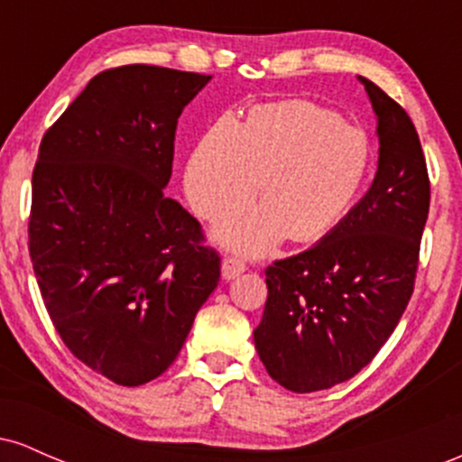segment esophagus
Returning <instances> with one entry per match:
<instances>
[{"label": "esophagus", "mask_w": 462, "mask_h": 462, "mask_svg": "<svg viewBox=\"0 0 462 462\" xmlns=\"http://www.w3.org/2000/svg\"><path fill=\"white\" fill-rule=\"evenodd\" d=\"M245 269V263L236 256H227L224 258V263H221V275H224V280H235L236 275H241Z\"/></svg>", "instance_id": "1"}]
</instances>
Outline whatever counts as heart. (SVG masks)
Wrapping results in <instances>:
<instances>
[{"label":"heart","mask_w":462,"mask_h":462,"mask_svg":"<svg viewBox=\"0 0 462 462\" xmlns=\"http://www.w3.org/2000/svg\"><path fill=\"white\" fill-rule=\"evenodd\" d=\"M367 132L312 102L258 106L241 125L221 116L190 153L184 189L204 219L219 224L254 204L263 208L217 232L226 247L267 254L289 236L319 241L346 219L367 184Z\"/></svg>","instance_id":"obj_1"}]
</instances>
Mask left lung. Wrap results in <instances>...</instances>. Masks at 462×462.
Segmentation results:
<instances>
[{
  "label": "left lung",
  "mask_w": 462,
  "mask_h": 462,
  "mask_svg": "<svg viewBox=\"0 0 462 462\" xmlns=\"http://www.w3.org/2000/svg\"><path fill=\"white\" fill-rule=\"evenodd\" d=\"M378 116L374 184L315 247L264 269L267 304L254 330L258 356L293 393L330 389L380 352L415 289L430 178L411 116L367 78Z\"/></svg>",
  "instance_id": "8db88e82"
}]
</instances>
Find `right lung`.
<instances>
[{"label":"right lung","mask_w":462,"mask_h":462,"mask_svg":"<svg viewBox=\"0 0 462 462\" xmlns=\"http://www.w3.org/2000/svg\"><path fill=\"white\" fill-rule=\"evenodd\" d=\"M210 76L106 69L45 132L28 245L62 343L121 386L158 378L213 293L221 258L164 195L184 106Z\"/></svg>","instance_id":"right-lung-1"}]
</instances>
